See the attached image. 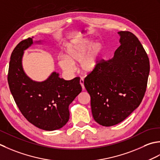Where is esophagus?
<instances>
[{
	"label": "esophagus",
	"instance_id": "obj_1",
	"mask_svg": "<svg viewBox=\"0 0 160 160\" xmlns=\"http://www.w3.org/2000/svg\"><path fill=\"white\" fill-rule=\"evenodd\" d=\"M84 80L83 79H80V85L81 86V87H82V90H83L85 89V87H84Z\"/></svg>",
	"mask_w": 160,
	"mask_h": 160
}]
</instances>
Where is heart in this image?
Segmentation results:
<instances>
[{"mask_svg": "<svg viewBox=\"0 0 160 160\" xmlns=\"http://www.w3.org/2000/svg\"><path fill=\"white\" fill-rule=\"evenodd\" d=\"M86 39H75L70 41L66 48V57L58 59L60 68L67 74L74 71V64L79 62V69L84 73H90L97 67L102 52V45Z\"/></svg>", "mask_w": 160, "mask_h": 160, "instance_id": "b5f03b06", "label": "heart"}]
</instances>
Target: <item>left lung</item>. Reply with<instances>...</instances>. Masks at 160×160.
<instances>
[{
    "label": "left lung",
    "mask_w": 160,
    "mask_h": 160,
    "mask_svg": "<svg viewBox=\"0 0 160 160\" xmlns=\"http://www.w3.org/2000/svg\"><path fill=\"white\" fill-rule=\"evenodd\" d=\"M114 57L102 60L84 79L94 119L103 126L123 121L141 103L150 71L148 55L136 36L121 31Z\"/></svg>",
    "instance_id": "obj_1"
}]
</instances>
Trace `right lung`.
I'll list each match as a JSON object with an SVG mask.
<instances>
[{
    "instance_id": "add662e5",
    "label": "right lung",
    "mask_w": 160,
    "mask_h": 160,
    "mask_svg": "<svg viewBox=\"0 0 160 160\" xmlns=\"http://www.w3.org/2000/svg\"><path fill=\"white\" fill-rule=\"evenodd\" d=\"M32 38L21 41L13 50L8 71V83L14 99L26 119L37 128L55 130L66 124L69 105L82 88L80 79L64 80L53 72L46 80L31 79L22 68L24 51L33 44ZM41 43V41H35Z\"/></svg>"
}]
</instances>
